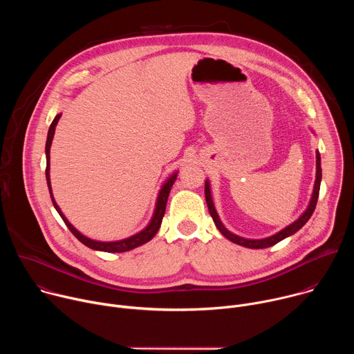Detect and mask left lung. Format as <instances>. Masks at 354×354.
Here are the masks:
<instances>
[{"instance_id":"left-lung-1","label":"left lung","mask_w":354,"mask_h":354,"mask_svg":"<svg viewBox=\"0 0 354 354\" xmlns=\"http://www.w3.org/2000/svg\"><path fill=\"white\" fill-rule=\"evenodd\" d=\"M321 179H322V169H321V156L317 151V179H315V186H314V192H313V197H311V201H310V206L308 209L302 213V216L295 220L292 224H290L288 227H286L284 230H281L280 232L269 236V238H265V239H245V238H241L238 235H234L232 232H230L224 225L223 223L220 221L218 218V214L214 209V205H213V200H212V193H210V185H209V180H206V185H205V194H206V203H207V207H209V212H210V216L216 224V227L220 230V232L228 238L231 242L234 243H238L241 246H245V248H250V249H262V248H269V246H273L276 245L277 242H280L281 239L295 234L299 228H302V225H304L313 216L314 210H315V206H317V201H318V196H319V186H321Z\"/></svg>"}]
</instances>
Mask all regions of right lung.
<instances>
[{
  "instance_id": "obj_1",
  "label": "right lung",
  "mask_w": 354,
  "mask_h": 354,
  "mask_svg": "<svg viewBox=\"0 0 354 354\" xmlns=\"http://www.w3.org/2000/svg\"><path fill=\"white\" fill-rule=\"evenodd\" d=\"M62 118V115H57L55 118V120L52 122V124H50V129H48V133H47V141H46V180H47V186H48V192H50V197H52V201H53V206L55 209L59 212L60 217L63 218V221L66 223V225L68 227V230L75 235V238L78 241H81L85 246L91 248V249H95V250H104V252H126V250H130V249H134L145 242H148L149 239H153L154 235L158 232L160 227H161V223H162V218H164V214H165V207H167V201H168V196H169V192H171V187L178 176V172L172 174L171 178L165 182V185L162 186V189L160 190V194H158V198H157V205H156V212H154V216L153 218H151L149 224L138 234L130 236V238H126V239H122V241H115V242H99V241H93V239H89L86 238L85 235H82L81 232H78L70 223L68 220L64 217V214L62 213L60 207L57 206V203L55 201V197H53V193H52V187H50V175H48V171H50V145H52V141H53V136H55V130H56V126H57V122L59 119Z\"/></svg>"
}]
</instances>
